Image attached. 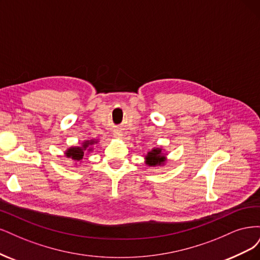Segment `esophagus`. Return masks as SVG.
Listing matches in <instances>:
<instances>
[{"instance_id": "obj_1", "label": "esophagus", "mask_w": 260, "mask_h": 260, "mask_svg": "<svg viewBox=\"0 0 260 260\" xmlns=\"http://www.w3.org/2000/svg\"><path fill=\"white\" fill-rule=\"evenodd\" d=\"M118 136H121V135H118Z\"/></svg>"}]
</instances>
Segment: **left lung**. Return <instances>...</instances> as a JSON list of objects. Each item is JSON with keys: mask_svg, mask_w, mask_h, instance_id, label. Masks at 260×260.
<instances>
[{"mask_svg": "<svg viewBox=\"0 0 260 260\" xmlns=\"http://www.w3.org/2000/svg\"><path fill=\"white\" fill-rule=\"evenodd\" d=\"M165 161V156L162 154V149L154 148L146 155V164L149 166L161 165Z\"/></svg>", "mask_w": 260, "mask_h": 260, "instance_id": "obj_1", "label": "left lung"}]
</instances>
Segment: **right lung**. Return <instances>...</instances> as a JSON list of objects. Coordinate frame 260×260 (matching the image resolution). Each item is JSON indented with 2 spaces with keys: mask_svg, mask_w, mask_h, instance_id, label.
<instances>
[{
  "mask_svg": "<svg viewBox=\"0 0 260 260\" xmlns=\"http://www.w3.org/2000/svg\"><path fill=\"white\" fill-rule=\"evenodd\" d=\"M94 142H96L95 140H87L85 142H83L82 147H72L70 149H68L66 151V156L67 157H71L72 160L74 161H81L83 156H84V152L87 150V148L93 145ZM91 148H88V151H90Z\"/></svg>",
  "mask_w": 260,
  "mask_h": 260,
  "instance_id": "add662e5",
  "label": "right lung"
}]
</instances>
